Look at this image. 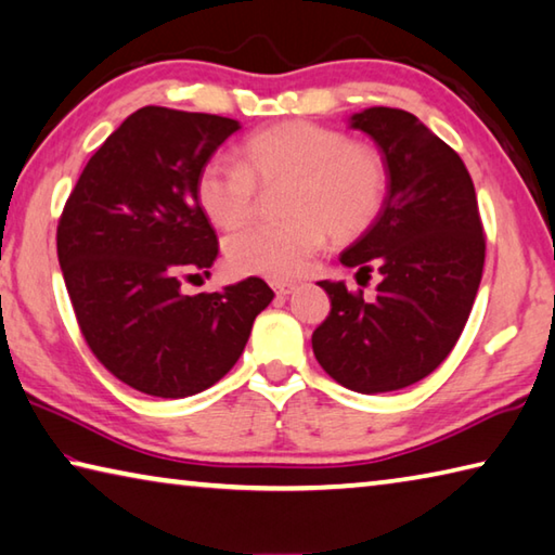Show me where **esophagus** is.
I'll list each match as a JSON object with an SVG mask.
<instances>
[{"mask_svg":"<svg viewBox=\"0 0 555 555\" xmlns=\"http://www.w3.org/2000/svg\"><path fill=\"white\" fill-rule=\"evenodd\" d=\"M271 288L276 291V296H288L296 291V284H291V281H271Z\"/></svg>","mask_w":555,"mask_h":555,"instance_id":"obj_1","label":"esophagus"}]
</instances>
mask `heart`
<instances>
[{
    "label": "heart",
    "mask_w": 555,
    "mask_h": 555,
    "mask_svg": "<svg viewBox=\"0 0 555 555\" xmlns=\"http://www.w3.org/2000/svg\"><path fill=\"white\" fill-rule=\"evenodd\" d=\"M240 164L210 158L195 176V201L215 228L249 220L257 185L286 183L279 212L286 220L251 224L224 242L234 274L294 279L327 240L352 242L379 220L389 171L377 149L340 129L291 119L259 129L240 144Z\"/></svg>",
    "instance_id": "1"
}]
</instances>
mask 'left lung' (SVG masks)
I'll list each match as a JSON object with an SVG mask.
<instances>
[{"instance_id":"left-lung-1","label":"left lung","mask_w":555,"mask_h":555,"mask_svg":"<svg viewBox=\"0 0 555 555\" xmlns=\"http://www.w3.org/2000/svg\"><path fill=\"white\" fill-rule=\"evenodd\" d=\"M374 139L389 188L379 220L340 255L357 276L379 271L377 298L345 281H318L331 315L313 333L321 367L360 393L397 391L428 377L473 311L485 237L473 178L453 149L411 112L370 107L347 119Z\"/></svg>"}]
</instances>
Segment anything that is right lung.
<instances>
[{
  "mask_svg": "<svg viewBox=\"0 0 555 555\" xmlns=\"http://www.w3.org/2000/svg\"><path fill=\"white\" fill-rule=\"evenodd\" d=\"M237 129L203 112L137 109L92 154L61 215L59 261L86 343L149 397L183 399L220 382L274 298L257 276L215 294L181 291L183 274H208L218 257L195 176Z\"/></svg>",
  "mask_w": 555,
  "mask_h": 555,
  "instance_id": "obj_1",
  "label": "right lung"
}]
</instances>
